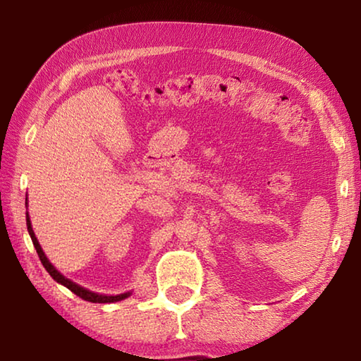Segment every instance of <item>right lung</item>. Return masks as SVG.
<instances>
[{"instance_id": "1", "label": "right lung", "mask_w": 361, "mask_h": 361, "mask_svg": "<svg viewBox=\"0 0 361 361\" xmlns=\"http://www.w3.org/2000/svg\"><path fill=\"white\" fill-rule=\"evenodd\" d=\"M27 228H28V234H30V237H32V242H33V245H35V248H36V253H38V256H39V259H41V262H42V266H44V269L46 271L51 274V277L56 280L57 283H62L63 286H66V288L68 290H71L73 293H75L76 296H79V298H82L84 301H89V302H116V301H122V299H126V298H129L130 296V291L129 293H122V295H116V296H106V295H99V293H94V291H89L87 288H82V286H79L78 283H75V282H71L70 279H66L65 276H62V274H60L56 267H54L51 262H49V259H47V256L44 255V252H42V248H41V245H39V242H38V239H36V235H35V232H33V228H32V221H30V216H28V213H27Z\"/></svg>"}]
</instances>
